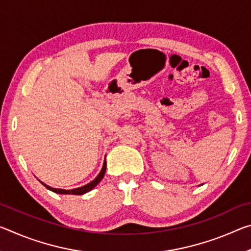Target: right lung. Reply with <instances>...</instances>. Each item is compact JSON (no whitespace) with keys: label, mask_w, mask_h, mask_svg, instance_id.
I'll list each match as a JSON object with an SVG mask.
<instances>
[{"label":"right lung","mask_w":251,"mask_h":251,"mask_svg":"<svg viewBox=\"0 0 251 251\" xmlns=\"http://www.w3.org/2000/svg\"><path fill=\"white\" fill-rule=\"evenodd\" d=\"M105 172H106V160L104 161L103 168H101L100 173L99 174V175H97V177L95 178L94 180H92L91 182H88V184L85 185V186L78 187V188H74V189H69V190L58 189V188H52V187L48 186L46 184H44V182H42L41 180H40V181L46 187V188L50 189V192H54V193H56V194H62V195H83V194H85V193H87V192H90V190H92L97 184H99V182H100L101 179H103V177H104V175H105Z\"/></svg>","instance_id":"add662e5"}]
</instances>
